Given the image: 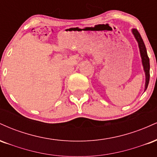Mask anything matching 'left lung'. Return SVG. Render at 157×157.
I'll use <instances>...</instances> for the list:
<instances>
[{
	"label": "left lung",
	"mask_w": 157,
	"mask_h": 157,
	"mask_svg": "<svg viewBox=\"0 0 157 157\" xmlns=\"http://www.w3.org/2000/svg\"><path fill=\"white\" fill-rule=\"evenodd\" d=\"M133 35H134L135 39L137 41L139 49H140V56L142 59V64L143 66V70L145 71V91L147 89V86L149 83V80H150V62H149L148 56L147 54V50L145 48V44H144L141 35L139 33V32L136 29H132L131 30Z\"/></svg>",
	"instance_id": "left-lung-1"
}]
</instances>
